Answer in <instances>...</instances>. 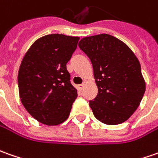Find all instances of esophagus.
<instances>
[{"label": "esophagus", "mask_w": 158, "mask_h": 158, "mask_svg": "<svg viewBox=\"0 0 158 158\" xmlns=\"http://www.w3.org/2000/svg\"><path fill=\"white\" fill-rule=\"evenodd\" d=\"M85 84H86V82H84L83 84H81V85H79V90H83V88L85 87Z\"/></svg>", "instance_id": "1"}]
</instances>
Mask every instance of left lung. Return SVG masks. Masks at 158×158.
Listing matches in <instances>:
<instances>
[{
	"label": "left lung",
	"instance_id": "8db88e82",
	"mask_svg": "<svg viewBox=\"0 0 158 158\" xmlns=\"http://www.w3.org/2000/svg\"><path fill=\"white\" fill-rule=\"evenodd\" d=\"M79 47L92 62L98 86V95L89 101L93 115L109 125L124 123L138 109L145 92L138 58L110 34L85 37Z\"/></svg>",
	"mask_w": 158,
	"mask_h": 158
}]
</instances>
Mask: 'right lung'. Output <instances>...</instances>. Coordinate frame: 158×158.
<instances>
[{
	"label": "right lung",
	"mask_w": 158,
	"mask_h": 158,
	"mask_svg": "<svg viewBox=\"0 0 158 158\" xmlns=\"http://www.w3.org/2000/svg\"><path fill=\"white\" fill-rule=\"evenodd\" d=\"M79 40L64 34L45 35L33 43L22 59L18 73L20 101L40 123L57 125L69 117L78 94L66 63Z\"/></svg>",
	"instance_id": "add662e5"
}]
</instances>
